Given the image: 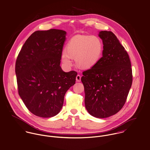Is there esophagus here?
I'll list each match as a JSON object with an SVG mask.
<instances>
[{
  "label": "esophagus",
  "instance_id": "esophagus-1",
  "mask_svg": "<svg viewBox=\"0 0 150 150\" xmlns=\"http://www.w3.org/2000/svg\"><path fill=\"white\" fill-rule=\"evenodd\" d=\"M76 81L77 82H81V76L80 75H78L76 76Z\"/></svg>",
  "mask_w": 150,
  "mask_h": 150
}]
</instances>
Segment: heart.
I'll list each match as a JSON object with an SVG mask.
<instances>
[{
  "label": "heart",
  "instance_id": "b5f03b06",
  "mask_svg": "<svg viewBox=\"0 0 150 150\" xmlns=\"http://www.w3.org/2000/svg\"><path fill=\"white\" fill-rule=\"evenodd\" d=\"M103 44L95 35H76L68 41L66 50H63L61 60L67 67L72 65L75 59L76 65L82 69H89L95 66L100 59Z\"/></svg>",
  "mask_w": 150,
  "mask_h": 150
}]
</instances>
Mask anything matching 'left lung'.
<instances>
[{
  "label": "left lung",
  "mask_w": 150,
  "mask_h": 150,
  "mask_svg": "<svg viewBox=\"0 0 150 150\" xmlns=\"http://www.w3.org/2000/svg\"><path fill=\"white\" fill-rule=\"evenodd\" d=\"M102 57L98 63L83 72L84 103L90 115L106 118L118 112L124 105L132 83L129 55L115 34L100 31Z\"/></svg>",
  "instance_id": "8db88e82"
}]
</instances>
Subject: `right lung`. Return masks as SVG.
Instances as JSON below:
<instances>
[{
    "instance_id": "obj_1",
    "label": "right lung",
    "mask_w": 150,
    "mask_h": 150,
    "mask_svg": "<svg viewBox=\"0 0 150 150\" xmlns=\"http://www.w3.org/2000/svg\"><path fill=\"white\" fill-rule=\"evenodd\" d=\"M66 32L59 29L34 32L26 41L16 64L18 93L37 116H54L61 110L67 90L77 72L60 66Z\"/></svg>"
}]
</instances>
